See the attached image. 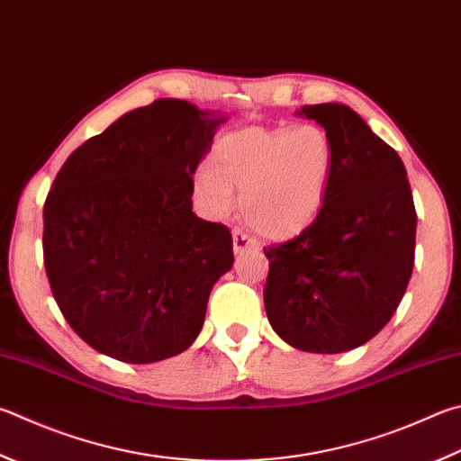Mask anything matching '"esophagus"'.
I'll return each mask as SVG.
<instances>
[{
  "mask_svg": "<svg viewBox=\"0 0 461 461\" xmlns=\"http://www.w3.org/2000/svg\"><path fill=\"white\" fill-rule=\"evenodd\" d=\"M231 236H233V252H236V254H244V252H248V249H258L259 248L258 240L252 238V236H248L244 230L236 228V230H233Z\"/></svg>",
  "mask_w": 461,
  "mask_h": 461,
  "instance_id": "obj_1",
  "label": "esophagus"
}]
</instances>
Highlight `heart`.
<instances>
[{
	"label": "heart",
	"instance_id": "b5f03b06",
	"mask_svg": "<svg viewBox=\"0 0 461 461\" xmlns=\"http://www.w3.org/2000/svg\"><path fill=\"white\" fill-rule=\"evenodd\" d=\"M337 149L321 124L233 131L213 145L197 189L217 212L241 191V212L267 238L288 240L311 228L329 197Z\"/></svg>",
	"mask_w": 461,
	"mask_h": 461
}]
</instances>
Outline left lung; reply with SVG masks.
I'll return each instance as SVG.
<instances>
[{"label": "left lung", "mask_w": 461, "mask_h": 461, "mask_svg": "<svg viewBox=\"0 0 461 461\" xmlns=\"http://www.w3.org/2000/svg\"><path fill=\"white\" fill-rule=\"evenodd\" d=\"M298 116L329 131L337 163L321 215L264 249L267 321L290 347L334 355L371 340L395 314L415 262L417 213L397 150L340 103Z\"/></svg>", "instance_id": "obj_1"}]
</instances>
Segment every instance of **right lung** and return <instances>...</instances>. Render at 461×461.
<instances>
[{"instance_id": "1", "label": "right lung", "mask_w": 461, "mask_h": 461, "mask_svg": "<svg viewBox=\"0 0 461 461\" xmlns=\"http://www.w3.org/2000/svg\"><path fill=\"white\" fill-rule=\"evenodd\" d=\"M223 114L161 98L122 114L66 158L44 205V266L72 330L145 365L187 350L231 233L194 213V177Z\"/></svg>"}]
</instances>
